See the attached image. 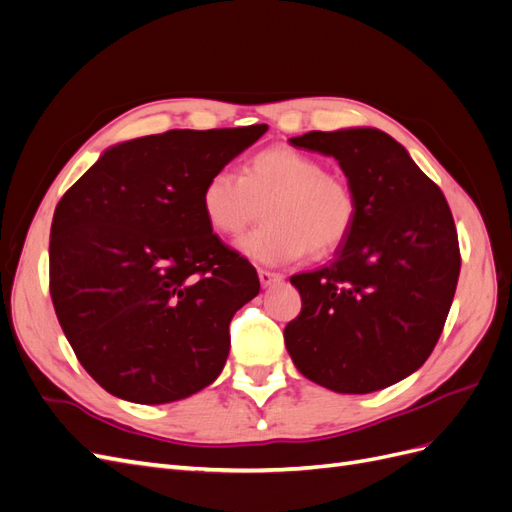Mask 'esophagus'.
Masks as SVG:
<instances>
[{"instance_id":"1","label":"esophagus","mask_w":512,"mask_h":512,"mask_svg":"<svg viewBox=\"0 0 512 512\" xmlns=\"http://www.w3.org/2000/svg\"><path fill=\"white\" fill-rule=\"evenodd\" d=\"M258 277H260V284L265 288L284 280L282 273H275V271H269V269H258Z\"/></svg>"}]
</instances>
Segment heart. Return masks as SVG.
<instances>
[{
	"label": "heart",
	"mask_w": 512,
	"mask_h": 512,
	"mask_svg": "<svg viewBox=\"0 0 512 512\" xmlns=\"http://www.w3.org/2000/svg\"><path fill=\"white\" fill-rule=\"evenodd\" d=\"M205 220L222 237H239L260 215L267 222L241 241V250L265 265H284L307 252L333 254L356 222L350 183L309 153L288 145L256 151L241 173L215 170L200 192Z\"/></svg>",
	"instance_id": "b5f03b06"
}]
</instances>
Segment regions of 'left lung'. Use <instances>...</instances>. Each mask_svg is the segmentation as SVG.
Wrapping results in <instances>:
<instances>
[{
	"label": "left lung",
	"mask_w": 512,
	"mask_h": 512,
	"mask_svg": "<svg viewBox=\"0 0 512 512\" xmlns=\"http://www.w3.org/2000/svg\"><path fill=\"white\" fill-rule=\"evenodd\" d=\"M333 156L356 198V222L331 265L292 275L301 314L284 329L305 378L363 395L410 376L436 348L461 269L442 190L380 130L290 138Z\"/></svg>",
	"instance_id": "obj_1"
}]
</instances>
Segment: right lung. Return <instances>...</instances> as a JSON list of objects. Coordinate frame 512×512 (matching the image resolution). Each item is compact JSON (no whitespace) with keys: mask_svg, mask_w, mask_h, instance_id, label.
<instances>
[{"mask_svg":"<svg viewBox=\"0 0 512 512\" xmlns=\"http://www.w3.org/2000/svg\"><path fill=\"white\" fill-rule=\"evenodd\" d=\"M267 128L134 138L108 149L61 196L49 290L76 359L104 391L166 404L220 376L230 320L260 282L215 235L200 192Z\"/></svg>","mask_w":512,"mask_h":512,"instance_id":"add662e5","label":"right lung"}]
</instances>
